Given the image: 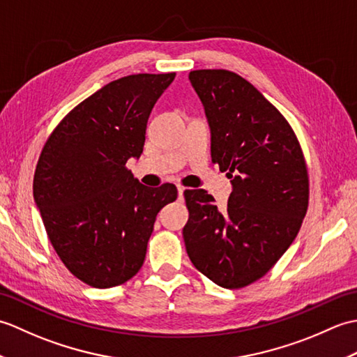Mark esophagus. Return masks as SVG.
Returning a JSON list of instances; mask_svg holds the SVG:
<instances>
[{"label": "esophagus", "instance_id": "34e87169", "mask_svg": "<svg viewBox=\"0 0 357 357\" xmlns=\"http://www.w3.org/2000/svg\"><path fill=\"white\" fill-rule=\"evenodd\" d=\"M184 192H185V188H184L183 185H178V195H179V198H183Z\"/></svg>", "mask_w": 357, "mask_h": 357}]
</instances>
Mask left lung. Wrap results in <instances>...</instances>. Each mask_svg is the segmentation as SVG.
<instances>
[{
  "label": "left lung",
  "mask_w": 357,
  "mask_h": 357,
  "mask_svg": "<svg viewBox=\"0 0 357 357\" xmlns=\"http://www.w3.org/2000/svg\"><path fill=\"white\" fill-rule=\"evenodd\" d=\"M206 110L211 161L231 179L227 210L185 190L187 255L224 288L262 278L291 245L308 207V173L291 126L253 84L230 70L188 75Z\"/></svg>",
  "instance_id": "1"
}]
</instances>
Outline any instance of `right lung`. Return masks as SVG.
I'll use <instances>...</instances> for the list:
<instances>
[{
    "label": "right lung",
    "mask_w": 357,
    "mask_h": 357,
    "mask_svg": "<svg viewBox=\"0 0 357 357\" xmlns=\"http://www.w3.org/2000/svg\"><path fill=\"white\" fill-rule=\"evenodd\" d=\"M176 73L109 82L56 126L38 159L33 198L47 236L73 276L95 288L133 278L173 184L142 185L126 162L139 158L151 109Z\"/></svg>",
    "instance_id": "add662e5"
}]
</instances>
